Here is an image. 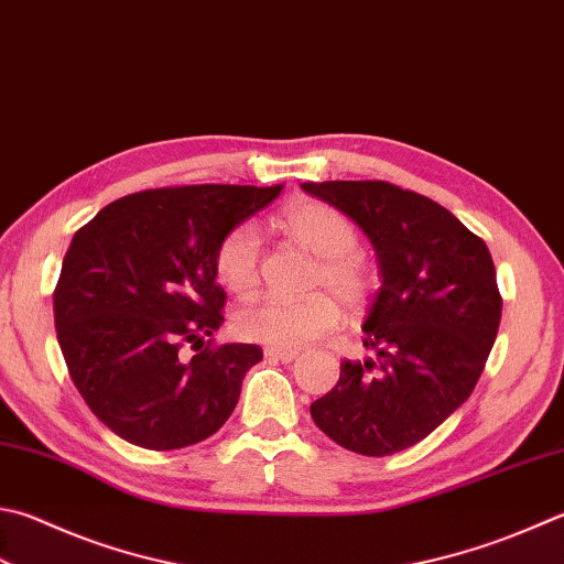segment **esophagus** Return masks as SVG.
Wrapping results in <instances>:
<instances>
[{"mask_svg":"<svg viewBox=\"0 0 564 564\" xmlns=\"http://www.w3.org/2000/svg\"><path fill=\"white\" fill-rule=\"evenodd\" d=\"M264 356L272 360H282V364H292L300 354H296V350H284V348H264Z\"/></svg>","mask_w":564,"mask_h":564,"instance_id":"1","label":"esophagus"}]
</instances>
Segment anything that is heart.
Segmentation results:
<instances>
[{"instance_id":"b5f03b06","label":"heart","mask_w":564,"mask_h":564,"mask_svg":"<svg viewBox=\"0 0 564 564\" xmlns=\"http://www.w3.org/2000/svg\"><path fill=\"white\" fill-rule=\"evenodd\" d=\"M280 226L318 258L312 278L314 290H328L346 306H360L370 300L378 286L376 270L356 252L358 232L341 210L322 200H302L284 210ZM260 254L262 242L250 223L232 228L216 252L218 280L230 292L250 294L260 282ZM332 294H312L302 302L262 296L240 306L232 324L246 341L284 350L302 348L334 332L341 322V310Z\"/></svg>"}]
</instances>
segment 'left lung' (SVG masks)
Segmentation results:
<instances>
[{
    "label": "left lung",
    "mask_w": 564,
    "mask_h": 564,
    "mask_svg": "<svg viewBox=\"0 0 564 564\" xmlns=\"http://www.w3.org/2000/svg\"><path fill=\"white\" fill-rule=\"evenodd\" d=\"M366 232L380 286L364 322L376 358L344 360L312 417L341 447L388 456L462 408L501 324L486 242L432 198L388 182L302 184Z\"/></svg>",
    "instance_id": "left-lung-1"
}]
</instances>
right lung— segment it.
Instances as JSON below:
<instances>
[{
  "mask_svg": "<svg viewBox=\"0 0 564 564\" xmlns=\"http://www.w3.org/2000/svg\"><path fill=\"white\" fill-rule=\"evenodd\" d=\"M280 191H140L112 200L73 236L53 292L58 346L83 400L117 437L182 449L216 434L236 410L262 348L208 341L186 358L182 346H204L223 324V238Z\"/></svg>",
  "mask_w": 564,
  "mask_h": 564,
  "instance_id": "right-lung-1",
  "label": "right lung"
}]
</instances>
